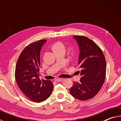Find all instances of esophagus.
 Returning <instances> with one entry per match:
<instances>
[{"mask_svg":"<svg viewBox=\"0 0 121 121\" xmlns=\"http://www.w3.org/2000/svg\"><path fill=\"white\" fill-rule=\"evenodd\" d=\"M63 79L62 78H57L56 79H55V81L56 82H61L62 81Z\"/></svg>","mask_w":121,"mask_h":121,"instance_id":"obj_1","label":"esophagus"}]
</instances>
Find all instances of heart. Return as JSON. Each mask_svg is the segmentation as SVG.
Listing matches in <instances>:
<instances>
[{
  "label": "heart",
  "instance_id": "obj_1",
  "mask_svg": "<svg viewBox=\"0 0 121 121\" xmlns=\"http://www.w3.org/2000/svg\"><path fill=\"white\" fill-rule=\"evenodd\" d=\"M65 45L62 42H58L55 43L52 46V50L54 53L60 52V51H65Z\"/></svg>",
  "mask_w": 121,
  "mask_h": 121
}]
</instances>
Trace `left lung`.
Returning a JSON list of instances; mask_svg holds the SVG:
<instances>
[{"label":"left lung","instance_id":"8db88e82","mask_svg":"<svg viewBox=\"0 0 121 121\" xmlns=\"http://www.w3.org/2000/svg\"><path fill=\"white\" fill-rule=\"evenodd\" d=\"M73 38L79 47L78 65L81 69L79 82H73L71 95L85 101L93 98L103 85L106 76V60L101 49L92 40L83 36Z\"/></svg>","mask_w":121,"mask_h":121}]
</instances>
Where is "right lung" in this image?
Instances as JSON below:
<instances>
[{
  "instance_id": "obj_1",
  "label": "right lung",
  "mask_w": 121,
  "mask_h": 121,
  "mask_svg": "<svg viewBox=\"0 0 121 121\" xmlns=\"http://www.w3.org/2000/svg\"><path fill=\"white\" fill-rule=\"evenodd\" d=\"M46 40L32 43L25 48L16 63L15 76L20 89L32 101L40 102L50 97L53 84L39 77L40 53Z\"/></svg>"
}]
</instances>
